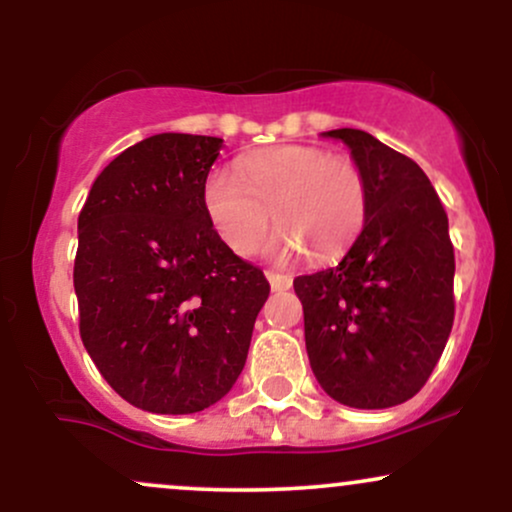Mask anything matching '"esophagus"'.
<instances>
[{"label": "esophagus", "mask_w": 512, "mask_h": 512, "mask_svg": "<svg viewBox=\"0 0 512 512\" xmlns=\"http://www.w3.org/2000/svg\"><path fill=\"white\" fill-rule=\"evenodd\" d=\"M269 284H272V291H289L293 279L289 274H279V272H267Z\"/></svg>", "instance_id": "obj_1"}]
</instances>
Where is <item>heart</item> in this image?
<instances>
[{
  "mask_svg": "<svg viewBox=\"0 0 512 512\" xmlns=\"http://www.w3.org/2000/svg\"><path fill=\"white\" fill-rule=\"evenodd\" d=\"M202 202L216 236L236 255L257 250L272 211L281 231L269 250L276 257L303 250L313 262L344 255L361 236L370 209L358 163L313 144L267 146L238 158L233 173L209 175Z\"/></svg>",
  "mask_w": 512,
  "mask_h": 512,
  "instance_id": "1",
  "label": "heart"
}]
</instances>
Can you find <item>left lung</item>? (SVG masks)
<instances>
[{"label": "left lung", "instance_id": "1", "mask_svg": "<svg viewBox=\"0 0 512 512\" xmlns=\"http://www.w3.org/2000/svg\"><path fill=\"white\" fill-rule=\"evenodd\" d=\"M368 182V221L337 267L296 276L317 383L356 409L407 402L426 385L455 320L448 214L426 173L373 134L332 129Z\"/></svg>", "mask_w": 512, "mask_h": 512}]
</instances>
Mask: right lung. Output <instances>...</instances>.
<instances>
[{"instance_id":"right-lung-1","label":"right lung","mask_w":512,"mask_h":512,"mask_svg":"<svg viewBox=\"0 0 512 512\" xmlns=\"http://www.w3.org/2000/svg\"><path fill=\"white\" fill-rule=\"evenodd\" d=\"M219 137L154 134L93 182L79 214V332L108 385L154 414H195L231 390L269 296L228 250L202 190Z\"/></svg>"}]
</instances>
